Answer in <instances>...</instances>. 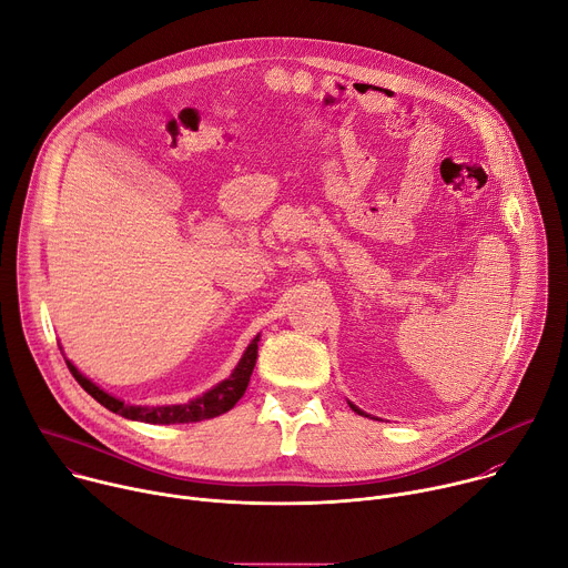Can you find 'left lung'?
<instances>
[{"label": "left lung", "mask_w": 568, "mask_h": 568, "mask_svg": "<svg viewBox=\"0 0 568 568\" xmlns=\"http://www.w3.org/2000/svg\"><path fill=\"white\" fill-rule=\"evenodd\" d=\"M351 407H353V409H355V412H357V414H362V412H359V409H357V407H355V404H351Z\"/></svg>", "instance_id": "obj_1"}]
</instances>
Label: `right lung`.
<instances>
[{
  "instance_id": "add662e5",
  "label": "right lung",
  "mask_w": 568,
  "mask_h": 568,
  "mask_svg": "<svg viewBox=\"0 0 568 568\" xmlns=\"http://www.w3.org/2000/svg\"><path fill=\"white\" fill-rule=\"evenodd\" d=\"M256 359H258V337L250 344L245 355H242V359L235 366V371L231 373V377H226L215 388L206 390L204 395L191 399L189 404H173V407H136V404H125V402L112 397L110 393H105L103 388H99L94 382H90L71 362H67V366H69L71 375L75 377V382L112 414H119L128 420L150 423V425H182V423L209 420V418L222 416L229 409H233L235 402L247 390Z\"/></svg>"
}]
</instances>
